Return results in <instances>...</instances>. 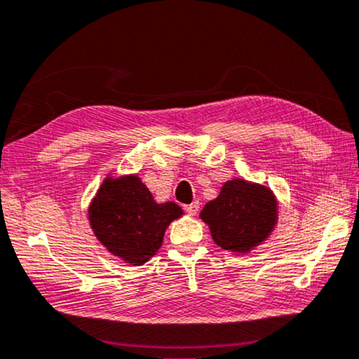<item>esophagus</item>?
Masks as SVG:
<instances>
[{"mask_svg": "<svg viewBox=\"0 0 359 359\" xmlns=\"http://www.w3.org/2000/svg\"><path fill=\"white\" fill-rule=\"evenodd\" d=\"M184 210L189 213L191 216H196L197 211H198V202H194V203H189V205H184Z\"/></svg>", "mask_w": 359, "mask_h": 359, "instance_id": "obj_1", "label": "esophagus"}]
</instances>
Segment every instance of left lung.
Segmentation results:
<instances>
[{"label":"left lung","instance_id":"8db88e82","mask_svg":"<svg viewBox=\"0 0 359 359\" xmlns=\"http://www.w3.org/2000/svg\"><path fill=\"white\" fill-rule=\"evenodd\" d=\"M198 218L222 250L248 255L275 231L278 201L270 187L233 178L222 184L218 197L205 205Z\"/></svg>","mask_w":359,"mask_h":359}]
</instances>
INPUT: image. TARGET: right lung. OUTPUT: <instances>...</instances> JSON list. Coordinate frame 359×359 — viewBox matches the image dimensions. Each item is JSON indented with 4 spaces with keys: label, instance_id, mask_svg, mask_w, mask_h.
I'll list each match as a JSON object with an SVG mask.
<instances>
[{
    "label": "right lung",
    "instance_id": "add662e5",
    "mask_svg": "<svg viewBox=\"0 0 359 359\" xmlns=\"http://www.w3.org/2000/svg\"><path fill=\"white\" fill-rule=\"evenodd\" d=\"M183 215L175 202L157 203L137 173L108 175L87 208L98 242L130 266L148 262L162 246L167 227Z\"/></svg>",
    "mask_w": 359,
    "mask_h": 359
}]
</instances>
